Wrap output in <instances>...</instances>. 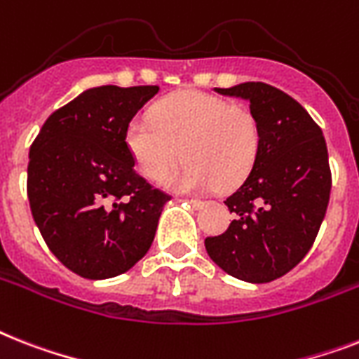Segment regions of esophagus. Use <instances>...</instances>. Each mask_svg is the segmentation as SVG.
<instances>
[{"label":"esophagus","instance_id":"obj_1","mask_svg":"<svg viewBox=\"0 0 359 359\" xmlns=\"http://www.w3.org/2000/svg\"><path fill=\"white\" fill-rule=\"evenodd\" d=\"M188 205L191 206V208H201V206L205 205V203H203V201H199V199H188Z\"/></svg>","mask_w":359,"mask_h":359}]
</instances>
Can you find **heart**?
<instances>
[{
    "instance_id": "1",
    "label": "heart",
    "mask_w": 359,
    "mask_h": 359,
    "mask_svg": "<svg viewBox=\"0 0 359 359\" xmlns=\"http://www.w3.org/2000/svg\"><path fill=\"white\" fill-rule=\"evenodd\" d=\"M125 145L145 179L160 180L179 156L184 162L165 177L173 191L197 194L232 188L245 179L260 151V125L250 109L219 95L184 90L154 104L151 119L134 118Z\"/></svg>"
}]
</instances>
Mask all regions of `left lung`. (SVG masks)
Wrapping results in <instances>:
<instances>
[{"label":"left lung","mask_w":359,"mask_h":359,"mask_svg":"<svg viewBox=\"0 0 359 359\" xmlns=\"http://www.w3.org/2000/svg\"><path fill=\"white\" fill-rule=\"evenodd\" d=\"M245 99L260 125V151L225 205L236 219L206 238V252L234 278L265 284L308 255L325 219L332 175L321 127L293 97L265 83L214 88Z\"/></svg>","instance_id":"8db88e82"}]
</instances>
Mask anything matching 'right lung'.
I'll return each instance as SVG.
<instances>
[{"mask_svg":"<svg viewBox=\"0 0 359 359\" xmlns=\"http://www.w3.org/2000/svg\"><path fill=\"white\" fill-rule=\"evenodd\" d=\"M158 86L84 90L55 110L29 149L27 197L49 250L69 271L103 280L149 250L170 197L140 177L125 129Z\"/></svg>","mask_w":359,"mask_h":359,"instance_id":"obj_1","label":"right lung"}]
</instances>
